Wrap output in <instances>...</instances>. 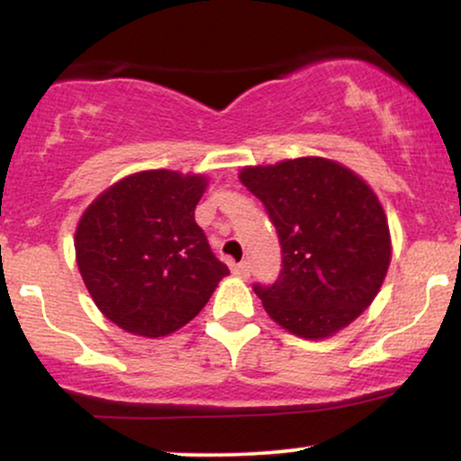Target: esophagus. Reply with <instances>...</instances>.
Listing matches in <instances>:
<instances>
[{
    "label": "esophagus",
    "instance_id": "esophagus-1",
    "mask_svg": "<svg viewBox=\"0 0 461 461\" xmlns=\"http://www.w3.org/2000/svg\"><path fill=\"white\" fill-rule=\"evenodd\" d=\"M231 273H234L236 277H240V279L249 277V264H247V262H240V264H231Z\"/></svg>",
    "mask_w": 461,
    "mask_h": 461
}]
</instances>
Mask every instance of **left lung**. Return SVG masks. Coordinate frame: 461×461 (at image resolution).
<instances>
[{"mask_svg":"<svg viewBox=\"0 0 461 461\" xmlns=\"http://www.w3.org/2000/svg\"><path fill=\"white\" fill-rule=\"evenodd\" d=\"M238 177L264 203L282 245L277 282L253 285L267 314L305 340L351 325L377 297L393 258L373 188L319 156L245 167Z\"/></svg>","mask_w":461,"mask_h":461,"instance_id":"obj_1","label":"left lung"}]
</instances>
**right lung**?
<instances>
[{
	"instance_id": "1",
	"label": "right lung",
	"mask_w": 461,
	"mask_h": 461,
	"mask_svg": "<svg viewBox=\"0 0 461 461\" xmlns=\"http://www.w3.org/2000/svg\"><path fill=\"white\" fill-rule=\"evenodd\" d=\"M208 177L131 173L84 210L76 262L99 312L142 338L177 331L203 310L230 268L194 223Z\"/></svg>"
}]
</instances>
